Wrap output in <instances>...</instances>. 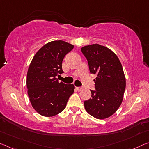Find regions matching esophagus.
I'll list each match as a JSON object with an SVG mask.
<instances>
[{"label": "esophagus", "instance_id": "obj_1", "mask_svg": "<svg viewBox=\"0 0 149 149\" xmlns=\"http://www.w3.org/2000/svg\"><path fill=\"white\" fill-rule=\"evenodd\" d=\"M76 89L78 91H81L82 89H83V87H76Z\"/></svg>", "mask_w": 149, "mask_h": 149}]
</instances>
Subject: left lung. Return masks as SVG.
<instances>
[{"instance_id": "1", "label": "left lung", "mask_w": 149, "mask_h": 149, "mask_svg": "<svg viewBox=\"0 0 149 149\" xmlns=\"http://www.w3.org/2000/svg\"><path fill=\"white\" fill-rule=\"evenodd\" d=\"M91 74H97L95 90L84 101L86 111L98 119L109 117L121 105L126 87L123 69L119 58L110 49L94 44L82 47Z\"/></svg>"}]
</instances>
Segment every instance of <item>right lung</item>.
<instances>
[{
  "label": "right lung",
  "mask_w": 149,
  "mask_h": 149,
  "mask_svg": "<svg viewBox=\"0 0 149 149\" xmlns=\"http://www.w3.org/2000/svg\"><path fill=\"white\" fill-rule=\"evenodd\" d=\"M74 47L62 40L48 42L30 63L26 78L28 95L32 107L42 116L52 117L62 112L74 93V85L60 83L56 78L63 72L62 61Z\"/></svg>",
  "instance_id": "1"
}]
</instances>
